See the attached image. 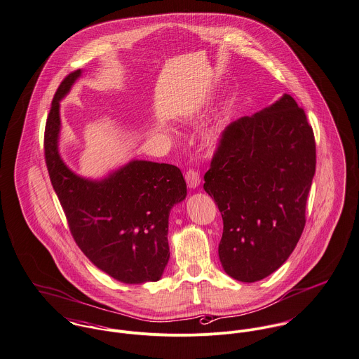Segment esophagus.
<instances>
[{"label":"esophagus","instance_id":"34e87169","mask_svg":"<svg viewBox=\"0 0 359 359\" xmlns=\"http://www.w3.org/2000/svg\"><path fill=\"white\" fill-rule=\"evenodd\" d=\"M184 179H186V183H187V186H189L190 189L198 187V184H200V182H201L200 173H198L197 170H194V169H189V170L186 172Z\"/></svg>","mask_w":359,"mask_h":359}]
</instances>
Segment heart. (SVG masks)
Returning <instances> with one entry per match:
<instances>
[{"mask_svg":"<svg viewBox=\"0 0 359 359\" xmlns=\"http://www.w3.org/2000/svg\"><path fill=\"white\" fill-rule=\"evenodd\" d=\"M194 114H190L187 116V118H193ZM222 131H224V121L222 120H217L214 121L205 131H204V141L208 144V145H215L221 135H222Z\"/></svg>","mask_w":359,"mask_h":359,"instance_id":"1","label":"heart"}]
</instances>
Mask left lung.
I'll use <instances>...</instances> for the list:
<instances>
[{
	"label": "left lung",
	"mask_w": 359,
	"mask_h": 359,
	"mask_svg": "<svg viewBox=\"0 0 359 359\" xmlns=\"http://www.w3.org/2000/svg\"><path fill=\"white\" fill-rule=\"evenodd\" d=\"M315 170L313 130L291 95L225 128L204 190L222 215L218 255L228 276L256 283L287 262L305 228Z\"/></svg>",
	"instance_id": "8db88e82"
}]
</instances>
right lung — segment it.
<instances>
[{
	"label": "right lung",
	"mask_w": 359,
	"mask_h": 359,
	"mask_svg": "<svg viewBox=\"0 0 359 359\" xmlns=\"http://www.w3.org/2000/svg\"><path fill=\"white\" fill-rule=\"evenodd\" d=\"M82 71L60 83L44 130V156L53 189L83 255L103 273L124 284L158 281L169 262L168 228L175 204L187 186L169 163L131 161L102 180L74 173L61 159L60 100Z\"/></svg>",
	"instance_id": "right-lung-1"
}]
</instances>
